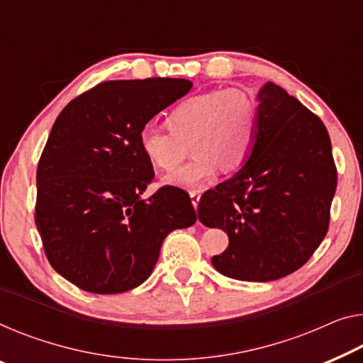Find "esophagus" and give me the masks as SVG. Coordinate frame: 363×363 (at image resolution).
I'll return each instance as SVG.
<instances>
[{
    "label": "esophagus",
    "mask_w": 363,
    "mask_h": 363,
    "mask_svg": "<svg viewBox=\"0 0 363 363\" xmlns=\"http://www.w3.org/2000/svg\"><path fill=\"white\" fill-rule=\"evenodd\" d=\"M189 194H191L194 208H197V205H199V202H200V196H202V192H200V191H191Z\"/></svg>",
    "instance_id": "1"
}]
</instances>
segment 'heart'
<instances>
[{
	"instance_id": "1",
	"label": "heart",
	"mask_w": 363,
	"mask_h": 363,
	"mask_svg": "<svg viewBox=\"0 0 363 363\" xmlns=\"http://www.w3.org/2000/svg\"><path fill=\"white\" fill-rule=\"evenodd\" d=\"M169 132L143 127L138 147L151 164L171 172L181 166L192 148L187 166L167 176L166 182L179 187H202L225 171H236L247 163L259 137V106L240 88L212 89L187 97L166 118Z\"/></svg>"
}]
</instances>
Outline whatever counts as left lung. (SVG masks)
<instances>
[{
  "label": "left lung",
  "mask_w": 363,
  "mask_h": 363,
  "mask_svg": "<svg viewBox=\"0 0 363 363\" xmlns=\"http://www.w3.org/2000/svg\"><path fill=\"white\" fill-rule=\"evenodd\" d=\"M259 137L247 163L207 191L199 220L228 235L212 257L226 277L270 282L298 270L329 228L337 186L331 138L316 113L274 83L257 94Z\"/></svg>",
  "instance_id": "left-lung-1"
}]
</instances>
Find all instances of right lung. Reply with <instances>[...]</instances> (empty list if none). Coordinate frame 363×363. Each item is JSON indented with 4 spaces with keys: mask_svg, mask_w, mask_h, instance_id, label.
<instances>
[{
    "mask_svg": "<svg viewBox=\"0 0 363 363\" xmlns=\"http://www.w3.org/2000/svg\"><path fill=\"white\" fill-rule=\"evenodd\" d=\"M177 78L104 81L65 106L37 166L35 225L50 266L91 294H122L150 277L164 238L196 223L186 191L155 177L138 133L189 93Z\"/></svg>",
    "mask_w": 363,
    "mask_h": 363,
    "instance_id": "obj_1",
    "label": "right lung"
}]
</instances>
